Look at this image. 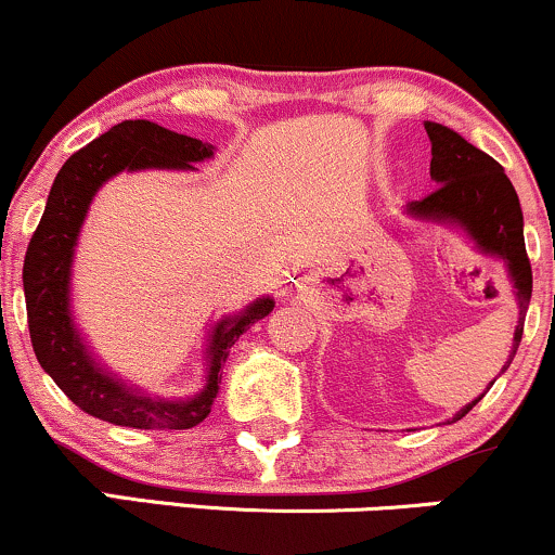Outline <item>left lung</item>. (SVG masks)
Instances as JSON below:
<instances>
[{
    "mask_svg": "<svg viewBox=\"0 0 555 555\" xmlns=\"http://www.w3.org/2000/svg\"><path fill=\"white\" fill-rule=\"evenodd\" d=\"M425 130L429 143H433L429 178L435 180L438 189L422 202L409 204L406 215L416 222L462 230L479 254L503 261L508 280L514 285L516 307H519L512 353H508L506 364L501 370L506 372L508 364L514 361L516 348L521 344L525 314L529 298H532V267H529L525 248V217H521L519 196H516L512 180L506 178L503 167L490 154L472 146L456 130L429 120L425 122ZM482 396H477L475 401L459 409L453 414V422L469 414L482 401Z\"/></svg>",
    "mask_w": 555,
    "mask_h": 555,
    "instance_id": "left-lung-1",
    "label": "left lung"
}]
</instances>
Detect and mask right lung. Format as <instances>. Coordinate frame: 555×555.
Masks as SVG:
<instances>
[{
	"instance_id": "add662e5",
	"label": "right lung",
	"mask_w": 555,
	"mask_h": 555,
	"mask_svg": "<svg viewBox=\"0 0 555 555\" xmlns=\"http://www.w3.org/2000/svg\"><path fill=\"white\" fill-rule=\"evenodd\" d=\"M215 157V146L176 133L152 120H122L62 165L49 191L39 228L23 264L28 330L36 359L57 388L96 420L133 429H191L207 420L220 393L222 366L230 348L254 322L275 309L261 296L238 314H228L209 330L204 351V385L189 398H167L135 388L102 364L73 320V259L93 196L120 172L196 170Z\"/></svg>"
}]
</instances>
